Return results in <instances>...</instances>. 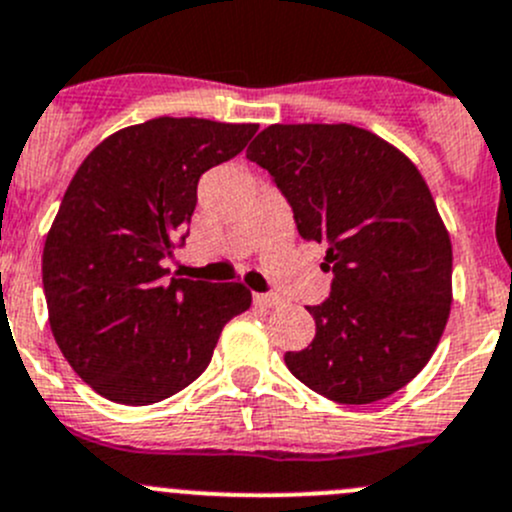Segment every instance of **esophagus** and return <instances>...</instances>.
<instances>
[{"instance_id":"esophagus-1","label":"esophagus","mask_w":512,"mask_h":512,"mask_svg":"<svg viewBox=\"0 0 512 512\" xmlns=\"http://www.w3.org/2000/svg\"><path fill=\"white\" fill-rule=\"evenodd\" d=\"M255 305H260V307H280L282 300L277 295H255Z\"/></svg>"}]
</instances>
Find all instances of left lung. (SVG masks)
Wrapping results in <instances>:
<instances>
[{
	"label": "left lung",
	"mask_w": 512,
	"mask_h": 512,
	"mask_svg": "<svg viewBox=\"0 0 512 512\" xmlns=\"http://www.w3.org/2000/svg\"><path fill=\"white\" fill-rule=\"evenodd\" d=\"M247 160L270 172L300 237L327 247L332 270L330 297L307 307L315 340L285 365L342 405L405 388L453 302V245L418 167L355 124H270Z\"/></svg>",
	"instance_id": "8db88e82"
}]
</instances>
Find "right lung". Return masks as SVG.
I'll return each mask as SVG.
<instances>
[{
    "instance_id": "right-lung-1",
    "label": "right lung",
    "mask_w": 512,
    "mask_h": 512,
    "mask_svg": "<svg viewBox=\"0 0 512 512\" xmlns=\"http://www.w3.org/2000/svg\"><path fill=\"white\" fill-rule=\"evenodd\" d=\"M255 132L157 117L109 135L74 172L44 240L42 282L59 350L102 398L152 405L180 393L250 307L242 282H167L162 260L190 225L200 177Z\"/></svg>"
}]
</instances>
